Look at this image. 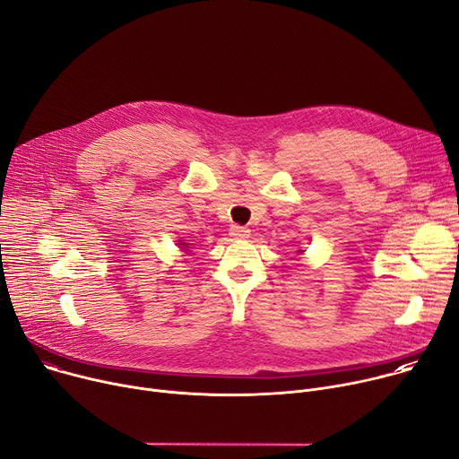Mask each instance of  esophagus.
<instances>
[{
    "mask_svg": "<svg viewBox=\"0 0 459 459\" xmlns=\"http://www.w3.org/2000/svg\"><path fill=\"white\" fill-rule=\"evenodd\" d=\"M248 230L247 227H239V225H232L230 227V236L234 238V239H245V238H248Z\"/></svg>",
    "mask_w": 459,
    "mask_h": 459,
    "instance_id": "esophagus-1",
    "label": "esophagus"
}]
</instances>
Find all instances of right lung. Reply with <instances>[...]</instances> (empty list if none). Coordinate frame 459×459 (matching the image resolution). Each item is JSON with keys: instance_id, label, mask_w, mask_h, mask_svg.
I'll list each match as a JSON object with an SVG mask.
<instances>
[{"instance_id": "right-lung-1", "label": "right lung", "mask_w": 459, "mask_h": 459, "mask_svg": "<svg viewBox=\"0 0 459 459\" xmlns=\"http://www.w3.org/2000/svg\"><path fill=\"white\" fill-rule=\"evenodd\" d=\"M179 245H183V247H186V245H185V243H179Z\"/></svg>"}]
</instances>
